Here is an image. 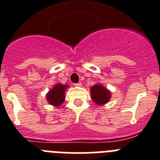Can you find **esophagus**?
Masks as SVG:
<instances>
[{
    "instance_id": "esophagus-1",
    "label": "esophagus",
    "mask_w": 160,
    "mask_h": 160,
    "mask_svg": "<svg viewBox=\"0 0 160 160\" xmlns=\"http://www.w3.org/2000/svg\"><path fill=\"white\" fill-rule=\"evenodd\" d=\"M75 86H76V87H81L82 84L81 83H77V84H75Z\"/></svg>"
}]
</instances>
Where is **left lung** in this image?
<instances>
[{"label": "left lung", "mask_w": 160, "mask_h": 160, "mask_svg": "<svg viewBox=\"0 0 160 160\" xmlns=\"http://www.w3.org/2000/svg\"><path fill=\"white\" fill-rule=\"evenodd\" d=\"M91 98L97 105H104L108 103L111 98V92L100 83L90 88Z\"/></svg>", "instance_id": "8db88e82"}]
</instances>
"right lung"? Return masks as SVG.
Returning <instances> with one entry per match:
<instances>
[{"label": "right lung", "mask_w": 160, "mask_h": 160, "mask_svg": "<svg viewBox=\"0 0 160 160\" xmlns=\"http://www.w3.org/2000/svg\"><path fill=\"white\" fill-rule=\"evenodd\" d=\"M69 86L57 83L46 95V99L50 105L55 107L60 106L65 100V92Z\"/></svg>", "instance_id": "right-lung-1"}]
</instances>
